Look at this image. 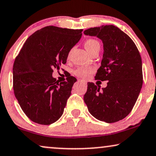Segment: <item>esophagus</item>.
Segmentation results:
<instances>
[{"instance_id": "34e87169", "label": "esophagus", "mask_w": 156, "mask_h": 156, "mask_svg": "<svg viewBox=\"0 0 156 156\" xmlns=\"http://www.w3.org/2000/svg\"><path fill=\"white\" fill-rule=\"evenodd\" d=\"M79 82H80V83H82V84H87V82H85L84 80H80L78 81Z\"/></svg>"}]
</instances>
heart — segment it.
I'll return each instance as SVG.
<instances>
[{
  "instance_id": "b5f03b06",
  "label": "heart",
  "mask_w": 156,
  "mask_h": 156,
  "mask_svg": "<svg viewBox=\"0 0 156 156\" xmlns=\"http://www.w3.org/2000/svg\"><path fill=\"white\" fill-rule=\"evenodd\" d=\"M84 47L86 50L88 51L89 53H91L94 50H95L97 48H100V44L97 40L94 39H89L84 42ZM72 52V50H71L67 55V59H69L71 57V54ZM94 69L91 67H79L74 71V74L76 76L83 79H87L89 77V74L92 73Z\"/></svg>"
}]
</instances>
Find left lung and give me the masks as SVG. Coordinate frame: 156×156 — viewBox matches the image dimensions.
<instances>
[{"mask_svg":"<svg viewBox=\"0 0 156 156\" xmlns=\"http://www.w3.org/2000/svg\"><path fill=\"white\" fill-rule=\"evenodd\" d=\"M84 33L102 40L103 58L95 80L108 81L102 90L94 83H87L84 102L89 113L98 120L116 122L131 112L141 89L139 51L131 37L114 25L91 27Z\"/></svg>","mask_w":156,"mask_h":156,"instance_id":"1","label":"left lung"}]
</instances>
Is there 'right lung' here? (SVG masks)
I'll list each match as a JSON object with an SVG mask.
<instances>
[{
	"label": "right lung",
	"instance_id": "obj_1",
	"mask_svg": "<svg viewBox=\"0 0 156 156\" xmlns=\"http://www.w3.org/2000/svg\"><path fill=\"white\" fill-rule=\"evenodd\" d=\"M82 29L47 26L30 36L16 57L13 90L25 115L42 125L55 123L63 114L72 87V76L59 82L53 69L67 62V55L82 37Z\"/></svg>",
	"mask_w": 156,
	"mask_h": 156
}]
</instances>
